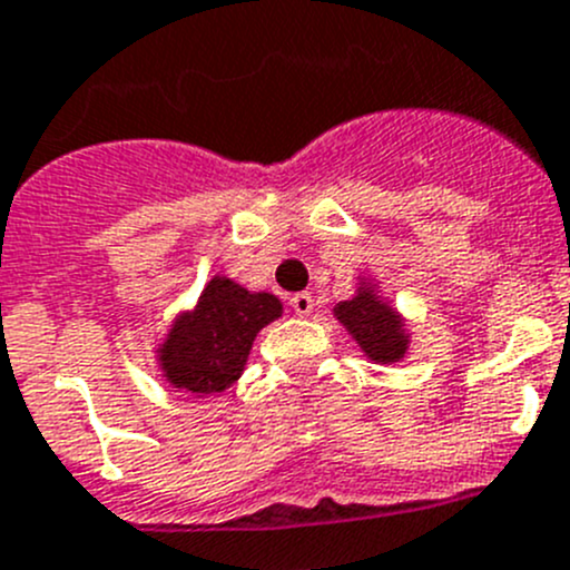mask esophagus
Returning a JSON list of instances; mask_svg holds the SVG:
<instances>
[{"label":"esophagus","mask_w":570,"mask_h":570,"mask_svg":"<svg viewBox=\"0 0 570 570\" xmlns=\"http://www.w3.org/2000/svg\"><path fill=\"white\" fill-rule=\"evenodd\" d=\"M291 307H294V313L296 316H311L313 313V296L307 294H294L291 296Z\"/></svg>","instance_id":"34e87169"}]
</instances>
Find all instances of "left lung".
<instances>
[{
    "label": "left lung",
    "instance_id": "obj_1",
    "mask_svg": "<svg viewBox=\"0 0 570 570\" xmlns=\"http://www.w3.org/2000/svg\"><path fill=\"white\" fill-rule=\"evenodd\" d=\"M333 316L372 363H403L411 352L409 318L389 302L377 279L357 274L352 299L338 302Z\"/></svg>",
    "mask_w": 570,
    "mask_h": 570
}]
</instances>
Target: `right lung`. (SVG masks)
Masks as SVG:
<instances>
[{"instance_id":"obj_1","label":"right lung","mask_w":570,"mask_h":570,"mask_svg":"<svg viewBox=\"0 0 570 570\" xmlns=\"http://www.w3.org/2000/svg\"><path fill=\"white\" fill-rule=\"evenodd\" d=\"M282 311V302L268 291H248L226 274H215L154 346L156 366L176 392L189 397L224 394L240 381L259 330L276 322Z\"/></svg>"}]
</instances>
